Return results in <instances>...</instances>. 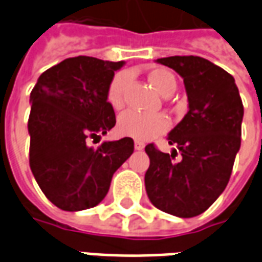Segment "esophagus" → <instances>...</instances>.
Returning <instances> with one entry per match:
<instances>
[{"mask_svg":"<svg viewBox=\"0 0 262 262\" xmlns=\"http://www.w3.org/2000/svg\"><path fill=\"white\" fill-rule=\"evenodd\" d=\"M135 148L136 150H143L144 148V144L142 142H135Z\"/></svg>","mask_w":262,"mask_h":262,"instance_id":"1","label":"esophagus"}]
</instances>
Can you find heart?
Wrapping results in <instances>:
<instances>
[{
  "mask_svg": "<svg viewBox=\"0 0 262 262\" xmlns=\"http://www.w3.org/2000/svg\"><path fill=\"white\" fill-rule=\"evenodd\" d=\"M148 81L154 90L163 97H170L177 88L174 74L165 69H156L148 74ZM129 82V73H118L114 75L108 86V102L119 109L125 101V90ZM170 127V120L163 114H142L137 111H126L118 120V132L122 136L132 137L146 142L157 135L164 133Z\"/></svg>",
  "mask_w": 262,
  "mask_h": 262,
  "instance_id": "b5f03b06",
  "label": "heart"
}]
</instances>
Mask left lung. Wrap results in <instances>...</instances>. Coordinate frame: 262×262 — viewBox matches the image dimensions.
I'll use <instances>...</instances> for the list:
<instances>
[{"label": "left lung", "mask_w": 262, "mask_h": 262, "mask_svg": "<svg viewBox=\"0 0 262 262\" xmlns=\"http://www.w3.org/2000/svg\"><path fill=\"white\" fill-rule=\"evenodd\" d=\"M157 63L184 78L188 112L168 133L177 148L163 153L146 146L150 167L144 184L150 202L165 213L193 217L225 191L242 143L244 108L234 78L198 56H171ZM182 159L176 160V150Z\"/></svg>", "instance_id": "obj_1"}]
</instances>
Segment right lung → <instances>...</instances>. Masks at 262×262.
Segmentation results:
<instances>
[{
  "label": "right lung",
  "instance_id": "right-lung-1",
  "mask_svg": "<svg viewBox=\"0 0 262 262\" xmlns=\"http://www.w3.org/2000/svg\"><path fill=\"white\" fill-rule=\"evenodd\" d=\"M123 61L78 56L46 70L31 92L29 165L37 185L61 210L97 206L106 196L112 176L130 157V137L88 142L116 123L108 86Z\"/></svg>",
  "mask_w": 262,
  "mask_h": 262
}]
</instances>
